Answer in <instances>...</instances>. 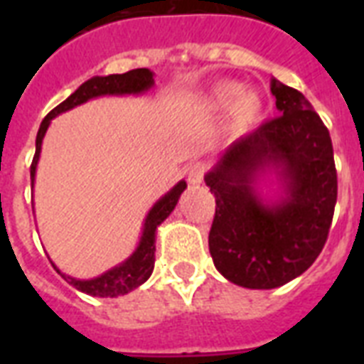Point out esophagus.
<instances>
[{
    "label": "esophagus",
    "mask_w": 364,
    "mask_h": 364,
    "mask_svg": "<svg viewBox=\"0 0 364 364\" xmlns=\"http://www.w3.org/2000/svg\"><path fill=\"white\" fill-rule=\"evenodd\" d=\"M205 171H208V166H205L204 162H194V164H191L187 173L188 183H191V185H200V183L204 181Z\"/></svg>",
    "instance_id": "34e87169"
}]
</instances>
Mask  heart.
<instances>
[{
	"instance_id": "b5f03b06",
	"label": "heart",
	"mask_w": 364,
	"mask_h": 364,
	"mask_svg": "<svg viewBox=\"0 0 364 364\" xmlns=\"http://www.w3.org/2000/svg\"><path fill=\"white\" fill-rule=\"evenodd\" d=\"M205 105L211 111L230 109V128L236 134L251 130L260 119L262 102L255 92H243V85L236 81H223L211 88Z\"/></svg>"
}]
</instances>
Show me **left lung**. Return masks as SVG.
<instances>
[{"label": "left lung", "mask_w": 364, "mask_h": 364, "mask_svg": "<svg viewBox=\"0 0 364 364\" xmlns=\"http://www.w3.org/2000/svg\"><path fill=\"white\" fill-rule=\"evenodd\" d=\"M270 90L279 117L234 141L205 176L217 204L211 259L228 282L247 289L282 287L314 264L338 194L327 126L302 92L277 79ZM266 167L280 173L286 188L274 205L252 187Z\"/></svg>", "instance_id": "8db88e82"}]
</instances>
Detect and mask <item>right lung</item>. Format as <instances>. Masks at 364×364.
<instances>
[{
    "label": "right lung",
    "instance_id": "add662e5",
    "mask_svg": "<svg viewBox=\"0 0 364 364\" xmlns=\"http://www.w3.org/2000/svg\"><path fill=\"white\" fill-rule=\"evenodd\" d=\"M154 85L153 71L147 68H139V70L126 71V73H117V75H107V77H92L87 82H82L81 87L77 88L75 92L71 94L70 98L64 100L62 104L56 105L45 119H43L39 132L36 137V156L31 160L30 176H31V185L36 179V168L39 162V153H41V143L45 137L48 124L53 121L54 117L70 111L77 105L85 104L88 100L98 98V96H122V94H141ZM187 188V183L179 181L176 187L171 188L170 193L164 194L156 204L151 208V211L145 217V225H143V232L139 243H137L136 251L115 268H111L102 276L94 277V279H75V277L65 276L56 268L60 276L64 277L65 282L73 285L75 289L82 291V293L90 294V296H100V299H115L121 294L130 293L136 287H139L141 283L149 279V276L153 274L154 268V236H156V227L160 223L164 221L166 217L170 215L173 208H176L177 200L181 196V193Z\"/></svg>",
    "mask_w": 364,
    "mask_h": 364
}]
</instances>
